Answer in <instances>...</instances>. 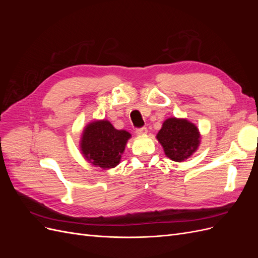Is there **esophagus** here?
Segmentation results:
<instances>
[{"label": "esophagus", "mask_w": 258, "mask_h": 258, "mask_svg": "<svg viewBox=\"0 0 258 258\" xmlns=\"http://www.w3.org/2000/svg\"><path fill=\"white\" fill-rule=\"evenodd\" d=\"M147 132V128L146 127H141V128H137L136 129V134L138 136H142V135H145Z\"/></svg>", "instance_id": "obj_1"}]
</instances>
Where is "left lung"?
<instances>
[{"label": "left lung", "instance_id": "8db88e82", "mask_svg": "<svg viewBox=\"0 0 258 258\" xmlns=\"http://www.w3.org/2000/svg\"><path fill=\"white\" fill-rule=\"evenodd\" d=\"M165 154L170 159L181 162L192 155L199 146L200 136L197 127L186 119L169 118L157 135Z\"/></svg>", "mask_w": 258, "mask_h": 258}]
</instances>
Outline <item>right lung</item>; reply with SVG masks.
I'll return each mask as SVG.
<instances>
[{
  "label": "right lung",
  "instance_id": "obj_1",
  "mask_svg": "<svg viewBox=\"0 0 258 258\" xmlns=\"http://www.w3.org/2000/svg\"><path fill=\"white\" fill-rule=\"evenodd\" d=\"M130 137L129 132L115 129L107 120L91 122L83 132L82 153L93 166L114 168L119 163Z\"/></svg>",
  "mask_w": 258,
  "mask_h": 258
}]
</instances>
